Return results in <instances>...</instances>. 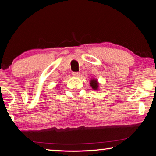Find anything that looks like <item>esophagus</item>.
<instances>
[{"label": "esophagus", "instance_id": "obj_1", "mask_svg": "<svg viewBox=\"0 0 156 156\" xmlns=\"http://www.w3.org/2000/svg\"><path fill=\"white\" fill-rule=\"evenodd\" d=\"M80 75V73H75V72L73 73V76H79Z\"/></svg>", "mask_w": 156, "mask_h": 156}]
</instances>
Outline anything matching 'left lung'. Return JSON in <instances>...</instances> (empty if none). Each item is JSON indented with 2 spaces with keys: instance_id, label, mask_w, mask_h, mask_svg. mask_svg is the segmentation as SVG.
<instances>
[{
  "instance_id": "1",
  "label": "left lung",
  "mask_w": 156,
  "mask_h": 156,
  "mask_svg": "<svg viewBox=\"0 0 156 156\" xmlns=\"http://www.w3.org/2000/svg\"><path fill=\"white\" fill-rule=\"evenodd\" d=\"M90 85L93 90H97L99 89V82L98 81V80L95 78L91 79L90 81Z\"/></svg>"
}]
</instances>
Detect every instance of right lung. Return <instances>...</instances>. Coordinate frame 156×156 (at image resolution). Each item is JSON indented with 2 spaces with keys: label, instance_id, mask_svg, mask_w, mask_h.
Masks as SVG:
<instances>
[{
  "label": "right lung",
  "instance_id": "add662e5",
  "mask_svg": "<svg viewBox=\"0 0 156 156\" xmlns=\"http://www.w3.org/2000/svg\"><path fill=\"white\" fill-rule=\"evenodd\" d=\"M57 87H58V86H57Z\"/></svg>",
  "mask_w": 156,
  "mask_h": 156
}]
</instances>
